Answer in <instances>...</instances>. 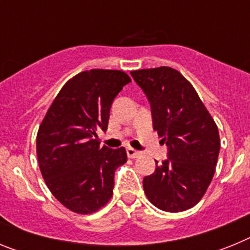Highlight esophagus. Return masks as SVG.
<instances>
[{
	"label": "esophagus",
	"mask_w": 250,
	"mask_h": 250,
	"mask_svg": "<svg viewBox=\"0 0 250 250\" xmlns=\"http://www.w3.org/2000/svg\"><path fill=\"white\" fill-rule=\"evenodd\" d=\"M126 154H127V156H129V158H131V159L139 158V156L141 155L140 151H138V150H135V149H132V147H127Z\"/></svg>",
	"instance_id": "esophagus-1"
}]
</instances>
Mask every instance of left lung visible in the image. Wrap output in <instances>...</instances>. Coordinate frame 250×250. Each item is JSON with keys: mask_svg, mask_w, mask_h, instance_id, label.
Wrapping results in <instances>:
<instances>
[{"mask_svg": "<svg viewBox=\"0 0 250 250\" xmlns=\"http://www.w3.org/2000/svg\"><path fill=\"white\" fill-rule=\"evenodd\" d=\"M151 106L152 127L167 159L143 180L147 199L169 213L198 204L215 173L218 126L189 81L167 66L130 72ZM158 164V161H155Z\"/></svg>", "mask_w": 250, "mask_h": 250, "instance_id": "left-lung-1", "label": "left lung"}]
</instances>
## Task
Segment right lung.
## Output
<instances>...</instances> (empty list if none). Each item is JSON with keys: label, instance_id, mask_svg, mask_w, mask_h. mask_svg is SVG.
Wrapping results in <instances>:
<instances>
[{"label": "right lung", "instance_id": "1", "mask_svg": "<svg viewBox=\"0 0 250 250\" xmlns=\"http://www.w3.org/2000/svg\"><path fill=\"white\" fill-rule=\"evenodd\" d=\"M131 79L119 70L77 74L60 90L36 138L41 174L52 195L77 214L98 211L111 199L115 170L127 160L125 147L100 146L110 107Z\"/></svg>", "mask_w": 250, "mask_h": 250}]
</instances>
